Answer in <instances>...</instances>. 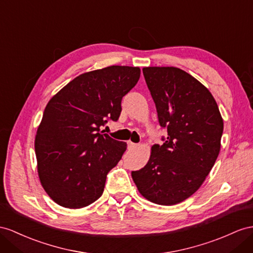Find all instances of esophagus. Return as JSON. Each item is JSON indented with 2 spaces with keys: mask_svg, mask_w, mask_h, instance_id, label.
<instances>
[{
  "mask_svg": "<svg viewBox=\"0 0 253 253\" xmlns=\"http://www.w3.org/2000/svg\"><path fill=\"white\" fill-rule=\"evenodd\" d=\"M127 144H128V148L129 150H132V148H135V147H138V144H135V143H132L131 141H128L127 142Z\"/></svg>",
  "mask_w": 253,
  "mask_h": 253,
  "instance_id": "1",
  "label": "esophagus"
}]
</instances>
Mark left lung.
Listing matches in <instances>:
<instances>
[{
    "mask_svg": "<svg viewBox=\"0 0 253 253\" xmlns=\"http://www.w3.org/2000/svg\"><path fill=\"white\" fill-rule=\"evenodd\" d=\"M142 70L168 137L131 176L146 200L175 205L200 188L215 165L223 120L211 93L188 73L172 66Z\"/></svg>",
    "mask_w": 253,
    "mask_h": 253,
    "instance_id": "8db88e82",
    "label": "left lung"
}]
</instances>
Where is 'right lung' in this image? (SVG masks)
I'll return each mask as SVG.
<instances>
[{
  "label": "right lung",
  "instance_id": "1",
  "mask_svg": "<svg viewBox=\"0 0 253 253\" xmlns=\"http://www.w3.org/2000/svg\"><path fill=\"white\" fill-rule=\"evenodd\" d=\"M139 67L113 65L76 77L44 109L35 137L41 184L56 204L82 209L101 197L107 174L126 151V142L102 133L118 121L121 101L137 84Z\"/></svg>",
  "mask_w": 253,
  "mask_h": 253
}]
</instances>
